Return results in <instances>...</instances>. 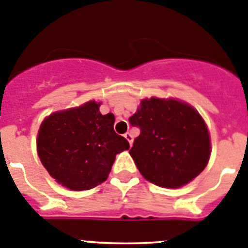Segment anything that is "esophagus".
I'll return each mask as SVG.
<instances>
[{"instance_id": "esophagus-1", "label": "esophagus", "mask_w": 248, "mask_h": 248, "mask_svg": "<svg viewBox=\"0 0 248 248\" xmlns=\"http://www.w3.org/2000/svg\"><path fill=\"white\" fill-rule=\"evenodd\" d=\"M124 138H126V140H127V141L130 142V145H132V141H134V138H132V135H131L130 132H126V134H124Z\"/></svg>"}]
</instances>
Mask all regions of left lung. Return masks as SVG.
<instances>
[{"label":"left lung","instance_id":"8db88e82","mask_svg":"<svg viewBox=\"0 0 248 248\" xmlns=\"http://www.w3.org/2000/svg\"><path fill=\"white\" fill-rule=\"evenodd\" d=\"M128 121L140 128L130 154L149 182L177 188L194 180L208 164V128L188 104L174 99H144Z\"/></svg>","mask_w":248,"mask_h":248}]
</instances>
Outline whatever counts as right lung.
Instances as JSON below:
<instances>
[{
  "instance_id": "add662e5",
  "label": "right lung",
  "mask_w": 248,
  "mask_h": 248,
  "mask_svg": "<svg viewBox=\"0 0 248 248\" xmlns=\"http://www.w3.org/2000/svg\"><path fill=\"white\" fill-rule=\"evenodd\" d=\"M99 103L51 114L38 132V154L48 173L70 190H90L107 180L116 155L130 148L113 130L114 116Z\"/></svg>"
}]
</instances>
